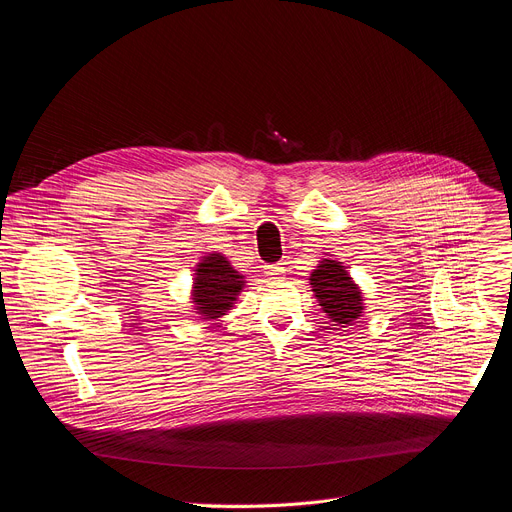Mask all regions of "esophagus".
I'll use <instances>...</instances> for the list:
<instances>
[{"label":"esophagus","instance_id":"34e87169","mask_svg":"<svg viewBox=\"0 0 512 512\" xmlns=\"http://www.w3.org/2000/svg\"><path fill=\"white\" fill-rule=\"evenodd\" d=\"M264 275L268 279L281 281V279H285V266L281 262H277V264H264Z\"/></svg>","mask_w":512,"mask_h":512}]
</instances>
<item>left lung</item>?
I'll list each match as a JSON object with an SVG mask.
<instances>
[{"mask_svg": "<svg viewBox=\"0 0 512 512\" xmlns=\"http://www.w3.org/2000/svg\"><path fill=\"white\" fill-rule=\"evenodd\" d=\"M312 291L322 312L341 326L351 324L364 312L362 289L349 277L343 262L322 258L310 277Z\"/></svg>", "mask_w": 512, "mask_h": 512, "instance_id": "left-lung-1", "label": "left lung"}]
</instances>
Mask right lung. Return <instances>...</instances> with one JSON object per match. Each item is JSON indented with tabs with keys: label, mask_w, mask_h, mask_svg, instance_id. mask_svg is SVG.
<instances>
[{
	"label": "right lung",
	"mask_w": 512,
	"mask_h": 512,
	"mask_svg": "<svg viewBox=\"0 0 512 512\" xmlns=\"http://www.w3.org/2000/svg\"><path fill=\"white\" fill-rule=\"evenodd\" d=\"M192 304L202 320H217L237 302L244 289V275H239L223 254H208L196 266Z\"/></svg>",
	"instance_id": "add662e5"
}]
</instances>
